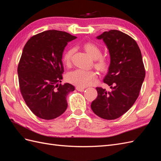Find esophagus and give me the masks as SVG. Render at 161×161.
Returning <instances> with one entry per match:
<instances>
[{"label": "esophagus", "instance_id": "esophagus-1", "mask_svg": "<svg viewBox=\"0 0 161 161\" xmlns=\"http://www.w3.org/2000/svg\"><path fill=\"white\" fill-rule=\"evenodd\" d=\"M76 89L77 91H79L82 92V91H84L85 88H83V87H80V86H76Z\"/></svg>", "mask_w": 161, "mask_h": 161}]
</instances>
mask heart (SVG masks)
Returning a JSON list of instances; mask_svg holds the SVG:
<instances>
[{"label":"heart","mask_w":161,"mask_h":161,"mask_svg":"<svg viewBox=\"0 0 161 161\" xmlns=\"http://www.w3.org/2000/svg\"><path fill=\"white\" fill-rule=\"evenodd\" d=\"M84 49L95 59V66L97 69L100 70H105L108 69L109 62L105 57L102 56V50L95 43L88 42L84 45ZM74 52V48H70L63 56V63L68 67L71 64L72 57ZM96 78L97 73L94 70L78 69L69 72L66 76V80L68 82L78 86L85 87L91 85Z\"/></svg>","instance_id":"b5f03b06"}]
</instances>
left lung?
I'll use <instances>...</instances> for the list:
<instances>
[{"mask_svg":"<svg viewBox=\"0 0 161 161\" xmlns=\"http://www.w3.org/2000/svg\"><path fill=\"white\" fill-rule=\"evenodd\" d=\"M108 46L111 63L103 82L110 91L97 87V97L92 102L94 113L105 119H115L127 112L139 96L145 77L142 53L134 39L118 30L97 36Z\"/></svg>","mask_w":161,"mask_h":161,"instance_id":"8db88e82","label":"left lung"}]
</instances>
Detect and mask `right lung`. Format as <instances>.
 Wrapping results in <instances>:
<instances>
[{
	"mask_svg": "<svg viewBox=\"0 0 161 161\" xmlns=\"http://www.w3.org/2000/svg\"><path fill=\"white\" fill-rule=\"evenodd\" d=\"M76 38L65 31L48 30L32 36L23 47L17 68L19 89L38 118L55 119L67 109L66 97L75 86L60 83L62 58L68 42Z\"/></svg>",
	"mask_w": 161,
	"mask_h": 161,
	"instance_id": "1",
	"label": "right lung"
}]
</instances>
